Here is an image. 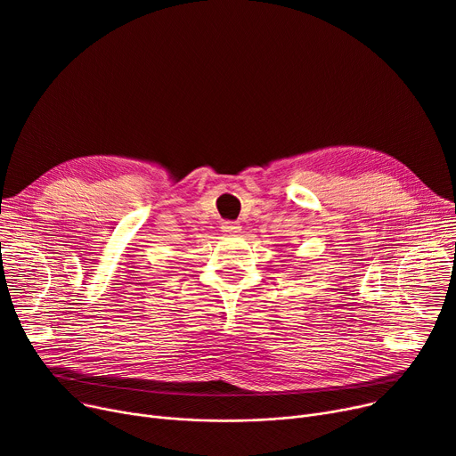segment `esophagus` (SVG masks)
Masks as SVG:
<instances>
[{
  "mask_svg": "<svg viewBox=\"0 0 456 456\" xmlns=\"http://www.w3.org/2000/svg\"><path fill=\"white\" fill-rule=\"evenodd\" d=\"M240 225H238V224H234V222H224L222 224V231L224 232H227V234H236V232H240Z\"/></svg>",
  "mask_w": 456,
  "mask_h": 456,
  "instance_id": "1",
  "label": "esophagus"
}]
</instances>
